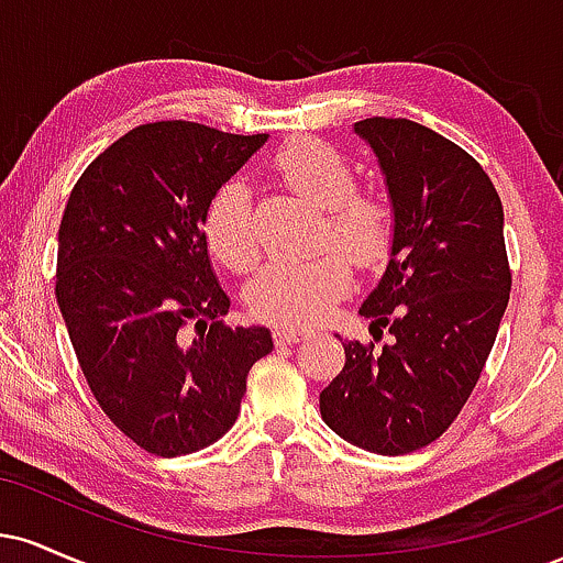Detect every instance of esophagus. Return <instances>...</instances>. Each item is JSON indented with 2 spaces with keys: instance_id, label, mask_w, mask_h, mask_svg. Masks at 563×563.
I'll use <instances>...</instances> for the list:
<instances>
[{
  "instance_id": "esophagus-1",
  "label": "esophagus",
  "mask_w": 563,
  "mask_h": 563,
  "mask_svg": "<svg viewBox=\"0 0 563 563\" xmlns=\"http://www.w3.org/2000/svg\"><path fill=\"white\" fill-rule=\"evenodd\" d=\"M273 335H275L277 346H290V344H296V341L307 339L309 331H303V328H294V325H277Z\"/></svg>"
}]
</instances>
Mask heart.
<instances>
[{"mask_svg": "<svg viewBox=\"0 0 563 563\" xmlns=\"http://www.w3.org/2000/svg\"><path fill=\"white\" fill-rule=\"evenodd\" d=\"M277 177L296 196L322 206L320 245L339 243L309 260H275L251 280L249 303L280 325H314L352 286V262L363 269L384 267L397 241V217L386 198L357 190V172L322 140H290L273 156ZM203 235L224 267L245 273L260 262L262 241L254 200L243 179L222 183L206 206Z\"/></svg>", "mask_w": 563, "mask_h": 563, "instance_id": "1", "label": "heart"}]
</instances>
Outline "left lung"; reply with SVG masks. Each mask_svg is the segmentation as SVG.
<instances>
[{"mask_svg": "<svg viewBox=\"0 0 563 563\" xmlns=\"http://www.w3.org/2000/svg\"><path fill=\"white\" fill-rule=\"evenodd\" d=\"M384 172L397 241L360 307L391 344L346 341L322 421L378 455L431 444L474 391L510 296L503 203L463 147L407 119L357 121Z\"/></svg>", "mask_w": 563, "mask_h": 563, "instance_id": "1", "label": "left lung"}]
</instances>
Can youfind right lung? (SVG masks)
Returning a JSON list of instances; mask_svg holds the SVG:
<instances>
[{
    "label": "right lung",
    "mask_w": 563,
    "mask_h": 563,
    "mask_svg": "<svg viewBox=\"0 0 563 563\" xmlns=\"http://www.w3.org/2000/svg\"><path fill=\"white\" fill-rule=\"evenodd\" d=\"M267 142L192 121L142 124L70 190L55 296L97 405L161 457L214 444L235 423L267 328H230L211 269L206 206ZM197 335L192 336L191 333Z\"/></svg>",
    "instance_id": "1"
}]
</instances>
